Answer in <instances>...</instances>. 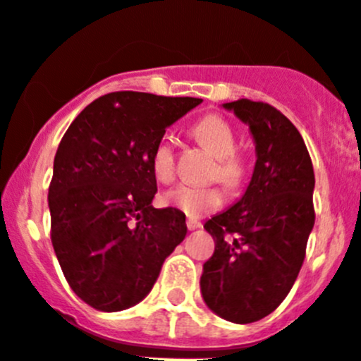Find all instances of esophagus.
<instances>
[{
	"mask_svg": "<svg viewBox=\"0 0 361 361\" xmlns=\"http://www.w3.org/2000/svg\"><path fill=\"white\" fill-rule=\"evenodd\" d=\"M187 228L188 230H197V228H201V223H200V221H196V219H187Z\"/></svg>",
	"mask_w": 361,
	"mask_h": 361,
	"instance_id": "esophagus-1",
	"label": "esophagus"
}]
</instances>
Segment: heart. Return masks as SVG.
<instances>
[{
    "label": "heart",
    "mask_w": 361,
    "mask_h": 361,
    "mask_svg": "<svg viewBox=\"0 0 361 361\" xmlns=\"http://www.w3.org/2000/svg\"><path fill=\"white\" fill-rule=\"evenodd\" d=\"M194 135L216 157L212 178L228 187L241 185L245 164L237 157V136L232 126L219 115H204L194 124ZM151 171L158 181L171 183L176 176V151L171 136H161L151 151ZM165 204L183 212L187 217H203L225 203V190L219 185L181 183L167 190Z\"/></svg>",
    "instance_id": "1"
}]
</instances>
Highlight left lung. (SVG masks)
<instances>
[{"label": "left lung", "mask_w": 361, "mask_h": 361, "mask_svg": "<svg viewBox=\"0 0 361 361\" xmlns=\"http://www.w3.org/2000/svg\"><path fill=\"white\" fill-rule=\"evenodd\" d=\"M223 108L248 124L257 161L241 200L204 223L216 248L200 286L214 313L250 324L277 310L297 281L314 225V173L300 133L277 108L246 99Z\"/></svg>", "instance_id": "obj_1"}]
</instances>
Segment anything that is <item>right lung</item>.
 I'll return each mask as SVG.
<instances>
[{
  "label": "right lung",
  "instance_id": "right-lung-1",
  "mask_svg": "<svg viewBox=\"0 0 361 361\" xmlns=\"http://www.w3.org/2000/svg\"><path fill=\"white\" fill-rule=\"evenodd\" d=\"M203 100L115 92L77 115L48 188L51 245L73 293L113 313L135 306L187 235L185 214L154 209L151 151Z\"/></svg>",
  "mask_w": 361,
  "mask_h": 361
}]
</instances>
